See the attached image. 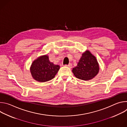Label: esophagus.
I'll return each mask as SVG.
<instances>
[{"label": "esophagus", "mask_w": 127, "mask_h": 127, "mask_svg": "<svg viewBox=\"0 0 127 127\" xmlns=\"http://www.w3.org/2000/svg\"><path fill=\"white\" fill-rule=\"evenodd\" d=\"M65 66H66V67H69V68H72V65L71 64H69L68 65H65Z\"/></svg>", "instance_id": "1"}]
</instances>
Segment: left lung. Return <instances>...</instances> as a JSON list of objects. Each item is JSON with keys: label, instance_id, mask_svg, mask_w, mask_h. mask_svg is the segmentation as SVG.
<instances>
[{"label": "left lung", "instance_id": "8db88e82", "mask_svg": "<svg viewBox=\"0 0 127 127\" xmlns=\"http://www.w3.org/2000/svg\"><path fill=\"white\" fill-rule=\"evenodd\" d=\"M99 70V64L96 57L89 50H86L82 53L77 65L72 71L76 78L89 80L94 78Z\"/></svg>", "mask_w": 127, "mask_h": 127}]
</instances>
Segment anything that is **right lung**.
<instances>
[{
    "mask_svg": "<svg viewBox=\"0 0 127 127\" xmlns=\"http://www.w3.org/2000/svg\"><path fill=\"white\" fill-rule=\"evenodd\" d=\"M60 67L51 62L48 55L41 56L34 60L30 67L32 77L36 81L45 82L55 77Z\"/></svg>",
    "mask_w": 127,
    "mask_h": 127,
    "instance_id": "1",
    "label": "right lung"
}]
</instances>
